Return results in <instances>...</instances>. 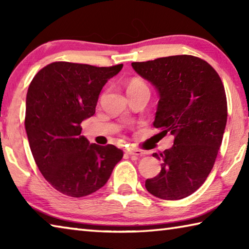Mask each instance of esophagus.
<instances>
[{"instance_id": "1", "label": "esophagus", "mask_w": 249, "mask_h": 249, "mask_svg": "<svg viewBox=\"0 0 249 249\" xmlns=\"http://www.w3.org/2000/svg\"><path fill=\"white\" fill-rule=\"evenodd\" d=\"M127 154L129 156H136V157H138V156L144 155V153H142L141 149H128L127 150Z\"/></svg>"}]
</instances>
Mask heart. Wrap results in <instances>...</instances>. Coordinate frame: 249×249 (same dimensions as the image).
<instances>
[{
  "label": "heart",
  "instance_id": "heart-1",
  "mask_svg": "<svg viewBox=\"0 0 249 249\" xmlns=\"http://www.w3.org/2000/svg\"><path fill=\"white\" fill-rule=\"evenodd\" d=\"M141 87H146V84L142 81L140 79H133L132 81L128 83L127 86V90L129 89H136V88H141Z\"/></svg>",
  "mask_w": 249,
  "mask_h": 249
}]
</instances>
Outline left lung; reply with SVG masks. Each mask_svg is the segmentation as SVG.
Here are the masks:
<instances>
[{
    "mask_svg": "<svg viewBox=\"0 0 249 249\" xmlns=\"http://www.w3.org/2000/svg\"><path fill=\"white\" fill-rule=\"evenodd\" d=\"M132 67L158 92L154 126L159 135L175 136L171 148L153 154L161 170L145 187L159 199H183L203 184L215 162L227 121L224 86L212 66L190 54Z\"/></svg>",
    "mask_w": 249,
    "mask_h": 249,
    "instance_id": "8db88e82",
    "label": "left lung"
}]
</instances>
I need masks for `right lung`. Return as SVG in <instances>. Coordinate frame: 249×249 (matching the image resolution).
<instances>
[{
    "instance_id": "obj_1",
    "label": "right lung",
    "mask_w": 249,
    "mask_h": 249,
    "mask_svg": "<svg viewBox=\"0 0 249 249\" xmlns=\"http://www.w3.org/2000/svg\"><path fill=\"white\" fill-rule=\"evenodd\" d=\"M122 68L57 61L39 70L29 84V147L41 175L62 195L81 197L98 191L123 157L114 145L90 144L80 126L94 115L101 90Z\"/></svg>"
}]
</instances>
